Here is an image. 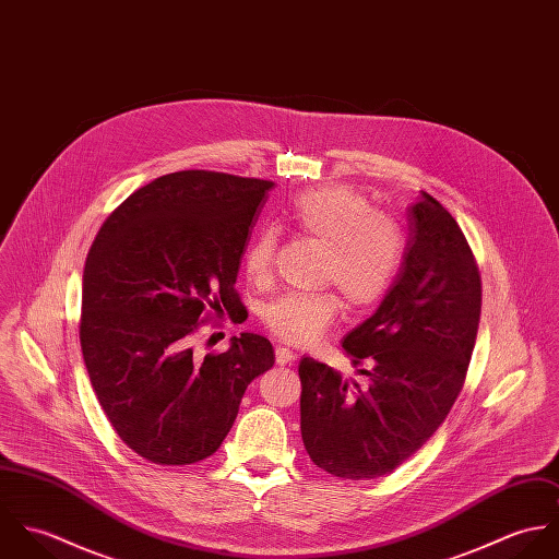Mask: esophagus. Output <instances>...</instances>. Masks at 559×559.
Masks as SVG:
<instances>
[{"label":"esophagus","instance_id":"34e87169","mask_svg":"<svg viewBox=\"0 0 559 559\" xmlns=\"http://www.w3.org/2000/svg\"><path fill=\"white\" fill-rule=\"evenodd\" d=\"M275 361H277L280 366H286V364L295 361V353H293L290 348H286V346H277V348H275Z\"/></svg>","mask_w":559,"mask_h":559}]
</instances>
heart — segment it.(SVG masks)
Returning a JSON list of instances; mask_svg holds the SVG:
<instances>
[{"mask_svg":"<svg viewBox=\"0 0 559 559\" xmlns=\"http://www.w3.org/2000/svg\"><path fill=\"white\" fill-rule=\"evenodd\" d=\"M297 233L324 245L320 277L335 284L344 301L355 308H370L394 284L399 275L404 239L399 226L370 211V202L348 187H319L299 193L284 215ZM277 249V235L269 228L249 240L242 266L251 282L269 280ZM340 312V297L333 290L288 293L273 299L262 320L273 335L288 344H310Z\"/></svg>","mask_w":559,"mask_h":559,"instance_id":"heart-1","label":"heart"}]
</instances>
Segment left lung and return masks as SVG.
I'll return each mask as SVG.
<instances>
[{
    "label": "left lung",
    "instance_id": "8db88e82",
    "mask_svg": "<svg viewBox=\"0 0 559 559\" xmlns=\"http://www.w3.org/2000/svg\"><path fill=\"white\" fill-rule=\"evenodd\" d=\"M406 222L396 282L342 340L366 383L299 364L304 445L337 478H381L413 456L459 399L476 346L481 280L463 230L426 191Z\"/></svg>",
    "mask_w": 559,
    "mask_h": 559
}]
</instances>
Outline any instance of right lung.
<instances>
[{"mask_svg": "<svg viewBox=\"0 0 559 559\" xmlns=\"http://www.w3.org/2000/svg\"><path fill=\"white\" fill-rule=\"evenodd\" d=\"M271 180L182 169L131 193L100 226L81 286L92 390L118 437L157 465H193L230 432L247 385L273 368L266 337L240 333L198 357L191 335L224 312Z\"/></svg>", "mask_w": 559, "mask_h": 559, "instance_id": "add662e5", "label": "right lung"}]
</instances>
